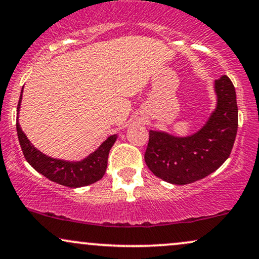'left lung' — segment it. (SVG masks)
Returning <instances> with one entry per match:
<instances>
[{
  "mask_svg": "<svg viewBox=\"0 0 259 259\" xmlns=\"http://www.w3.org/2000/svg\"><path fill=\"white\" fill-rule=\"evenodd\" d=\"M216 107L197 133L176 136L149 130L145 153L148 169L171 185H188L216 171L228 159L238 132V105L232 80L222 76L213 83Z\"/></svg>",
  "mask_w": 259,
  "mask_h": 259,
  "instance_id": "left-lung-1",
  "label": "left lung"
}]
</instances>
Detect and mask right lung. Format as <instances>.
<instances>
[{
  "instance_id": "1",
  "label": "right lung",
  "mask_w": 259,
  "mask_h": 259,
  "mask_svg": "<svg viewBox=\"0 0 259 259\" xmlns=\"http://www.w3.org/2000/svg\"><path fill=\"white\" fill-rule=\"evenodd\" d=\"M24 89V88H23ZM23 89L18 104V118H17V133L21 151H23L25 159L37 172L53 182L59 183L61 186L70 187V188H79L95 183L101 180L107 169V159L112 146L114 145L118 135H111L105 140L98 149L92 152L82 160H64L58 158H52L38 151L30 140L26 138L19 124V111L21 98H23Z\"/></svg>"
}]
</instances>
